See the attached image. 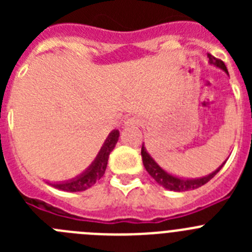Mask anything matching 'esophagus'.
Here are the masks:
<instances>
[{"instance_id":"obj_1","label":"esophagus","mask_w":252,"mask_h":252,"mask_svg":"<svg viewBox=\"0 0 252 252\" xmlns=\"http://www.w3.org/2000/svg\"><path fill=\"white\" fill-rule=\"evenodd\" d=\"M141 120L139 117H130L125 121V127H133V126H140Z\"/></svg>"}]
</instances>
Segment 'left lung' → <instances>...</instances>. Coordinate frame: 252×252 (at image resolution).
I'll return each instance as SVG.
<instances>
[{
	"mask_svg": "<svg viewBox=\"0 0 252 252\" xmlns=\"http://www.w3.org/2000/svg\"><path fill=\"white\" fill-rule=\"evenodd\" d=\"M208 57V62L211 65L216 66L218 69H222L226 74H228V70H227L226 65L222 60L216 59L213 55L207 54ZM141 157H142V162H144V166H145L146 171L153 177V179H155L159 186H161L162 188L168 189V190H173V192H187V190H193V189H197L199 187L204 186L206 183H208L209 180L212 179L218 171L221 170L222 166L224 165V162L227 160H224V162H222L221 165L218 166L215 171H212L211 174L204 175L201 178H183L178 177V175L170 174L169 171H166L165 169H162L161 166L155 161L153 157L146 150L145 145L142 144L141 148Z\"/></svg>",
	"mask_w": 252,
	"mask_h": 252,
	"instance_id": "left-lung-1",
	"label": "left lung"
}]
</instances>
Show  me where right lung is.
<instances>
[{"label": "right lung", "instance_id": "right-lung-1", "mask_svg": "<svg viewBox=\"0 0 252 252\" xmlns=\"http://www.w3.org/2000/svg\"><path fill=\"white\" fill-rule=\"evenodd\" d=\"M120 131L113 130L111 131L110 135L104 140L103 145H102L101 150H99L98 155L95 157L91 164L83 173L77 175L75 178H72L69 180H64V182H46L49 186L54 187V188L59 189V190H64V192H83L86 189L91 188L94 186L102 177H103L104 171L107 168V162H108V158H110L111 151L115 149L116 144L119 141Z\"/></svg>", "mask_w": 252, "mask_h": 252}]
</instances>
